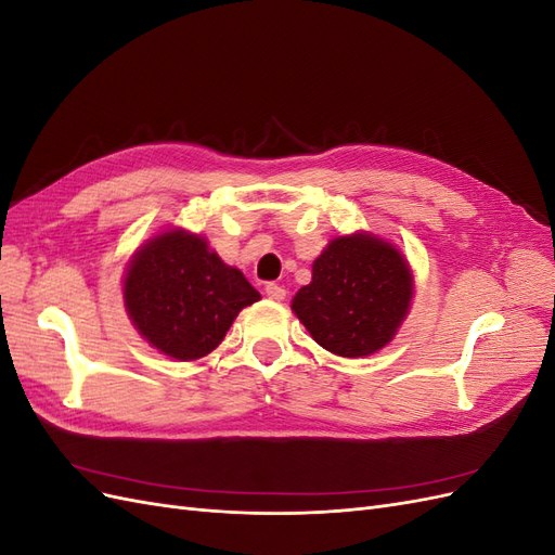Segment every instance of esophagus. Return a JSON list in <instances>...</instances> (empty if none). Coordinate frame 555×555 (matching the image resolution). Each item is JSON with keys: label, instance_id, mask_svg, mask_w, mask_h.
<instances>
[{"label": "esophagus", "instance_id": "esophagus-1", "mask_svg": "<svg viewBox=\"0 0 555 555\" xmlns=\"http://www.w3.org/2000/svg\"><path fill=\"white\" fill-rule=\"evenodd\" d=\"M263 292H266L268 298H273V300H282L284 296H287V289L280 287V284H275V282H268L266 287H263Z\"/></svg>", "mask_w": 555, "mask_h": 555}]
</instances>
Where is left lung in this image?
Returning <instances> with one entry per match:
<instances>
[{
    "instance_id": "obj_1",
    "label": "left lung",
    "mask_w": 555,
    "mask_h": 555,
    "mask_svg": "<svg viewBox=\"0 0 555 555\" xmlns=\"http://www.w3.org/2000/svg\"><path fill=\"white\" fill-rule=\"evenodd\" d=\"M412 273L400 251L375 236H340L312 263L292 310L314 343L338 357L375 354L389 343L412 300Z\"/></svg>"
}]
</instances>
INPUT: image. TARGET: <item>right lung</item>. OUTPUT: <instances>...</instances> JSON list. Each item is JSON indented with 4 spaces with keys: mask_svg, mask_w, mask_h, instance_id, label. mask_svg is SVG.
<instances>
[{
    "mask_svg": "<svg viewBox=\"0 0 555 555\" xmlns=\"http://www.w3.org/2000/svg\"><path fill=\"white\" fill-rule=\"evenodd\" d=\"M259 298L238 268L182 229L143 245L125 275V306L133 326L178 361L210 354L238 312Z\"/></svg>",
    "mask_w": 555,
    "mask_h": 555,
    "instance_id": "add662e5",
    "label": "right lung"
}]
</instances>
